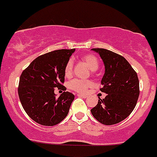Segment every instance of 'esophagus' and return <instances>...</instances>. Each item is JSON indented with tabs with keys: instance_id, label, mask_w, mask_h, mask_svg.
I'll return each instance as SVG.
<instances>
[{
	"instance_id": "esophagus-1",
	"label": "esophagus",
	"mask_w": 157,
	"mask_h": 157,
	"mask_svg": "<svg viewBox=\"0 0 157 157\" xmlns=\"http://www.w3.org/2000/svg\"><path fill=\"white\" fill-rule=\"evenodd\" d=\"M78 96L79 97H81V98H83V99H86L87 98V96H86V95H82V94H78Z\"/></svg>"
}]
</instances>
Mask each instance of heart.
I'll list each match as a JSON object with an SVG mask.
<instances>
[{
    "instance_id": "obj_1",
    "label": "heart",
    "mask_w": 157,
    "mask_h": 157,
    "mask_svg": "<svg viewBox=\"0 0 157 157\" xmlns=\"http://www.w3.org/2000/svg\"><path fill=\"white\" fill-rule=\"evenodd\" d=\"M82 60L87 65L91 71H95L99 67V60L93 54H86L82 57ZM74 68V61L72 59H70L67 63L64 68V74L66 77H71L73 73ZM93 86V83L90 80H83L79 79H74L69 83V87L71 90L80 94H85L87 92L88 89Z\"/></svg>"
}]
</instances>
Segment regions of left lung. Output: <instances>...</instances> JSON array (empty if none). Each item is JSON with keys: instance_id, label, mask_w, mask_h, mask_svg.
<instances>
[{"instance_id": "left-lung-1", "label": "left lung", "mask_w": 157, "mask_h": 157, "mask_svg": "<svg viewBox=\"0 0 157 157\" xmlns=\"http://www.w3.org/2000/svg\"><path fill=\"white\" fill-rule=\"evenodd\" d=\"M100 55L105 72L101 80L104 99L90 109L97 121L104 125H113L125 120L135 108L140 94L136 73L122 56L103 48L91 49Z\"/></svg>"}]
</instances>
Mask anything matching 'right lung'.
I'll return each instance as SVG.
<instances>
[{"mask_svg": "<svg viewBox=\"0 0 157 157\" xmlns=\"http://www.w3.org/2000/svg\"><path fill=\"white\" fill-rule=\"evenodd\" d=\"M74 51L57 50L36 57L20 77L18 95L23 108L40 125H57L67 116L74 95L63 92L57 98L54 88L63 86L65 66Z\"/></svg>", "mask_w": 157, "mask_h": 157, "instance_id": "obj_1", "label": "right lung"}]
</instances>
